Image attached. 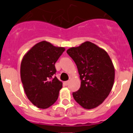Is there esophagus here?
<instances>
[{
  "label": "esophagus",
  "mask_w": 133,
  "mask_h": 133,
  "mask_svg": "<svg viewBox=\"0 0 133 133\" xmlns=\"http://www.w3.org/2000/svg\"><path fill=\"white\" fill-rule=\"evenodd\" d=\"M69 81H65V82H64V84H65V85H68V84H69Z\"/></svg>",
  "instance_id": "1"
}]
</instances>
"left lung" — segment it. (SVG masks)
<instances>
[{
  "label": "left lung",
  "mask_w": 133,
  "mask_h": 133,
  "mask_svg": "<svg viewBox=\"0 0 133 133\" xmlns=\"http://www.w3.org/2000/svg\"><path fill=\"white\" fill-rule=\"evenodd\" d=\"M66 52L75 61L81 81L80 89L72 92L74 98L86 109L97 107L109 96L113 86L115 69L109 55L89 41Z\"/></svg>",
  "instance_id": "obj_1"
}]
</instances>
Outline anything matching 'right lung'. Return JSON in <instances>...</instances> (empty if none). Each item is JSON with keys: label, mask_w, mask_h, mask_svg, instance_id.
Listing matches in <instances>:
<instances>
[{"label": "right lung", "mask_w": 133, "mask_h": 133, "mask_svg": "<svg viewBox=\"0 0 133 133\" xmlns=\"http://www.w3.org/2000/svg\"><path fill=\"white\" fill-rule=\"evenodd\" d=\"M64 50L42 41L23 57L21 81L28 98L38 108L47 109L58 99L63 83L55 76V63Z\"/></svg>", "instance_id": "obj_1"}]
</instances>
